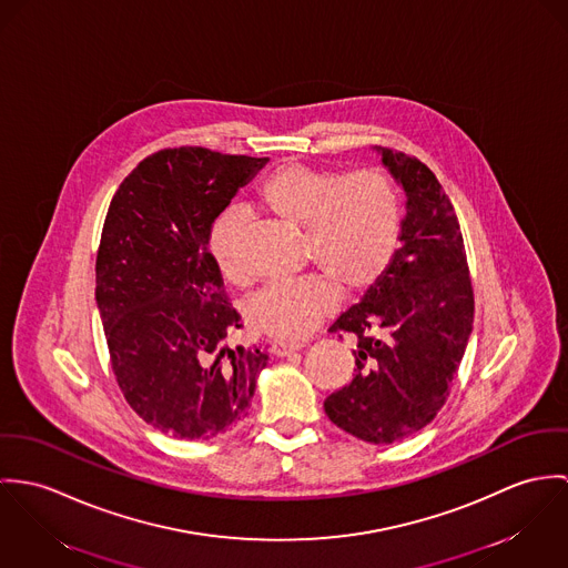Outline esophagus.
<instances>
[{"label":"esophagus","instance_id":"1","mask_svg":"<svg viewBox=\"0 0 568 568\" xmlns=\"http://www.w3.org/2000/svg\"><path fill=\"white\" fill-rule=\"evenodd\" d=\"M303 346L301 344H287V342H272L270 353L276 357H290L294 353H298Z\"/></svg>","mask_w":568,"mask_h":568}]
</instances>
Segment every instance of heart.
Here are the masks:
<instances>
[{"mask_svg":"<svg viewBox=\"0 0 568 568\" xmlns=\"http://www.w3.org/2000/svg\"><path fill=\"white\" fill-rule=\"evenodd\" d=\"M261 204L281 220L303 226L307 256L326 276L307 274L265 285L248 303L256 331L283 342H303L342 296L368 292L385 274L400 235V202L378 170L346 176L307 163H285L258 190ZM242 215L229 211L209 233V251L231 281L244 278L237 256Z\"/></svg>","mask_w":568,"mask_h":568,"instance_id":"1","label":"heart"}]
</instances>
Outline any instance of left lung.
<instances>
[{
  "label": "left lung",
  "instance_id": "8db88e82",
  "mask_svg": "<svg viewBox=\"0 0 568 568\" xmlns=\"http://www.w3.org/2000/svg\"><path fill=\"white\" fill-rule=\"evenodd\" d=\"M377 152L407 197L400 248L362 303L328 328L355 337L357 368L324 412L359 440L392 444L440 412L473 333L475 298L459 222L436 174L405 152Z\"/></svg>",
  "mask_w": 568,
  "mask_h": 568
}]
</instances>
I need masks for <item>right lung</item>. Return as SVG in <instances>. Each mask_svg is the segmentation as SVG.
I'll use <instances>...</instances> for the list:
<instances>
[{
    "instance_id": "obj_1",
    "label": "right lung",
    "mask_w": 568,
    "mask_h": 568,
    "mask_svg": "<svg viewBox=\"0 0 568 568\" xmlns=\"http://www.w3.org/2000/svg\"><path fill=\"white\" fill-rule=\"evenodd\" d=\"M270 159L170 148L115 191L95 258V301L128 405L154 429L209 440L248 416L261 348H229L240 314L209 253L215 217Z\"/></svg>"
}]
</instances>
